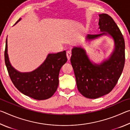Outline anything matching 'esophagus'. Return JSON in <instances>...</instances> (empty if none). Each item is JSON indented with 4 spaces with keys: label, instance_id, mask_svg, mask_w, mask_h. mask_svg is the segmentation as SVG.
<instances>
[{
    "label": "esophagus",
    "instance_id": "obj_1",
    "mask_svg": "<svg viewBox=\"0 0 130 130\" xmlns=\"http://www.w3.org/2000/svg\"><path fill=\"white\" fill-rule=\"evenodd\" d=\"M72 56V54H71V52H69V51H68L67 52V58L68 60H69L70 59V57Z\"/></svg>",
    "mask_w": 130,
    "mask_h": 130
}]
</instances>
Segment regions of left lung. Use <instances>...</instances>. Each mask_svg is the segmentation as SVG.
Returning a JSON list of instances; mask_svg holds the SVG:
<instances>
[{"label":"left lung","instance_id":"1","mask_svg":"<svg viewBox=\"0 0 130 130\" xmlns=\"http://www.w3.org/2000/svg\"><path fill=\"white\" fill-rule=\"evenodd\" d=\"M99 29L104 32L88 34L86 39L91 41L103 35H110L114 41L115 49L109 58L99 65L93 63L81 47H73L70 58L77 89L88 99L109 93L117 84L125 63V42L119 28L108 14H99Z\"/></svg>","mask_w":130,"mask_h":130}]
</instances>
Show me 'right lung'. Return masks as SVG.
Returning a JSON list of instances; mask_svg holds the SVG:
<instances>
[{"label":"right lung","instance_id":"right-lung-1","mask_svg":"<svg viewBox=\"0 0 130 130\" xmlns=\"http://www.w3.org/2000/svg\"><path fill=\"white\" fill-rule=\"evenodd\" d=\"M21 20V18L16 23ZM15 23V24H16ZM4 60L13 84L21 93L36 100H45L53 95L58 86L60 70L67 62L66 52L49 54L41 66L31 72L21 73L10 62L7 54V38L6 41Z\"/></svg>","mask_w":130,"mask_h":130}]
</instances>
